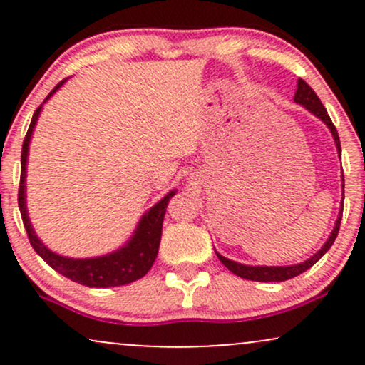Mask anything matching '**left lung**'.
I'll use <instances>...</instances> for the list:
<instances>
[{"instance_id":"left-lung-1","label":"left lung","mask_w":365,"mask_h":365,"mask_svg":"<svg viewBox=\"0 0 365 365\" xmlns=\"http://www.w3.org/2000/svg\"><path fill=\"white\" fill-rule=\"evenodd\" d=\"M293 101H295L297 104H300V106H304L305 110H307L309 113H312L316 118H319L322 123L329 128L331 135H333V139H334V144H336L338 153H341L340 137H338L336 128H334L333 121H331V118L328 116V111H326V108L322 106L321 99L317 98L316 92L311 89V86H309V83H305L302 78H299V82H297V91H295V98H293ZM343 187H345V180H343V175H341V190H343ZM341 216H343V197H341V209H340V212H338L336 223H334V228L331 230V235L328 237V240L324 242V245H322L316 254L311 255V257L304 262L292 264V266H249V264L232 261V259L225 257V255H221L220 252H216V255H217V259H220V261L223 262L233 274L240 276V278L250 279V282H287V279H292V278H295V276L302 274L304 271H307L309 267H312L314 264L319 261L322 255L328 252V250L331 249V245H333L334 238L338 237V232H340Z\"/></svg>"}]
</instances>
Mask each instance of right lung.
I'll return each instance as SVG.
<instances>
[{"instance_id":"1","label":"right lung","mask_w":365,"mask_h":365,"mask_svg":"<svg viewBox=\"0 0 365 365\" xmlns=\"http://www.w3.org/2000/svg\"><path fill=\"white\" fill-rule=\"evenodd\" d=\"M68 78L61 81L54 89L49 92L44 103L65 83ZM44 103L37 108L34 116H32L31 127L27 130L24 145H22V171H20V188H19V207L20 215H22L24 226L27 230L29 242L34 247V250L41 257L51 266L54 271L65 276V278L72 279L75 283L86 284L91 288H110V287H121V284H128L137 282L142 276L148 274L159 250V242H161V230L163 220H165L166 207H168L170 199L177 194V188L170 190L168 194L163 197L158 204H154L149 211L144 212L133 230L132 237L121 245L120 249L113 250L110 254L96 255V257L86 259H75L66 257V255L53 252L48 249V245L43 244L39 237H37L34 226L31 223V217L27 212V194H25V178H27V159H29V145H31L32 133L39 120L41 111H43Z\"/></svg>"}]
</instances>
